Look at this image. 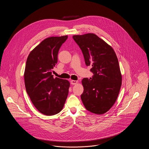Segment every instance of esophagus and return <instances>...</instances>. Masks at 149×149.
<instances>
[{"label":"esophagus","instance_id":"obj_1","mask_svg":"<svg viewBox=\"0 0 149 149\" xmlns=\"http://www.w3.org/2000/svg\"><path fill=\"white\" fill-rule=\"evenodd\" d=\"M70 83L72 85H75L77 84L78 83V81L77 80H71L70 81Z\"/></svg>","mask_w":149,"mask_h":149}]
</instances>
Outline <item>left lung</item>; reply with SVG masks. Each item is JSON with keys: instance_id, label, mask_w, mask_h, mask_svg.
Instances as JSON below:
<instances>
[{"instance_id": "1", "label": "left lung", "mask_w": 149, "mask_h": 149, "mask_svg": "<svg viewBox=\"0 0 149 149\" xmlns=\"http://www.w3.org/2000/svg\"><path fill=\"white\" fill-rule=\"evenodd\" d=\"M86 66L92 67V78H84L81 99L92 113H105L113 106L122 85L118 60L113 48L94 33L74 35Z\"/></svg>"}]
</instances>
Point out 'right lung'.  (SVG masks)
<instances>
[{"label":"right lung","mask_w":149,"mask_h":149,"mask_svg":"<svg viewBox=\"0 0 149 149\" xmlns=\"http://www.w3.org/2000/svg\"><path fill=\"white\" fill-rule=\"evenodd\" d=\"M67 38L68 36H63L45 39L27 59L24 74L26 92L36 109L46 116L59 113L68 95L69 81L52 75L59 49Z\"/></svg>","instance_id":"obj_1"}]
</instances>
